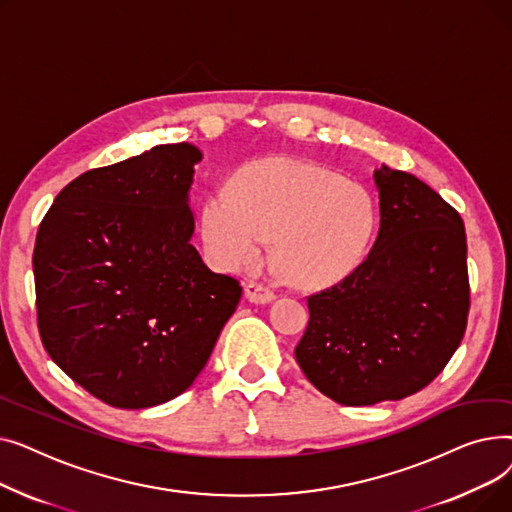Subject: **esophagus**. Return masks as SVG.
<instances>
[{"label": "esophagus", "instance_id": "1", "mask_svg": "<svg viewBox=\"0 0 512 512\" xmlns=\"http://www.w3.org/2000/svg\"><path fill=\"white\" fill-rule=\"evenodd\" d=\"M245 297H247L251 303L265 305V303H272V301L276 299V294H274L272 288H267L265 284L247 282V284H245Z\"/></svg>", "mask_w": 512, "mask_h": 512}]
</instances>
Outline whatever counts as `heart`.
I'll use <instances>...</instances> for the list:
<instances>
[{"label": "heart", "mask_w": 512, "mask_h": 512, "mask_svg": "<svg viewBox=\"0 0 512 512\" xmlns=\"http://www.w3.org/2000/svg\"><path fill=\"white\" fill-rule=\"evenodd\" d=\"M375 205L357 182L299 164L267 159L240 168L228 193L203 209V242L224 270L253 265L274 238L282 276L301 286L328 284L353 272L369 249Z\"/></svg>", "instance_id": "heart-1"}]
</instances>
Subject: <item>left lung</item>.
I'll use <instances>...</instances> for the list:
<instances>
[{"instance_id":"1","label":"left lung","mask_w":512,"mask_h":512,"mask_svg":"<svg viewBox=\"0 0 512 512\" xmlns=\"http://www.w3.org/2000/svg\"><path fill=\"white\" fill-rule=\"evenodd\" d=\"M380 230L338 284L307 297L294 348L307 380L346 407L425 388L459 348L469 315L467 236L459 211L409 172H373Z\"/></svg>"}]
</instances>
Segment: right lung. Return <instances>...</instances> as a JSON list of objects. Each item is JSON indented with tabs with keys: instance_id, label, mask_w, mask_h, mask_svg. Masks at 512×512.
I'll use <instances>...</instances> for the list:
<instances>
[{
	"instance_id": "1",
	"label": "right lung",
	"mask_w": 512,
	"mask_h": 512,
	"mask_svg": "<svg viewBox=\"0 0 512 512\" xmlns=\"http://www.w3.org/2000/svg\"><path fill=\"white\" fill-rule=\"evenodd\" d=\"M195 145H157L66 184L33 272L47 355L105 405L147 409L195 382L242 286L191 245Z\"/></svg>"
}]
</instances>
